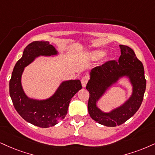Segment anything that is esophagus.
<instances>
[{
    "label": "esophagus",
    "instance_id": "esophagus-1",
    "mask_svg": "<svg viewBox=\"0 0 155 155\" xmlns=\"http://www.w3.org/2000/svg\"><path fill=\"white\" fill-rule=\"evenodd\" d=\"M88 80H89V78L87 76H84V77H83V78L81 79L82 86H83V87H85V86H86L87 82H88Z\"/></svg>",
    "mask_w": 155,
    "mask_h": 155
}]
</instances>
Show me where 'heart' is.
<instances>
[{
	"label": "heart",
	"mask_w": 155,
	"mask_h": 155,
	"mask_svg": "<svg viewBox=\"0 0 155 155\" xmlns=\"http://www.w3.org/2000/svg\"><path fill=\"white\" fill-rule=\"evenodd\" d=\"M106 52L104 51L98 50V51H94L92 52L89 53L88 57L91 60H98V59L101 58L102 57H104Z\"/></svg>",
	"instance_id": "heart-1"
}]
</instances>
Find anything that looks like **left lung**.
Masks as SVG:
<instances>
[{"label":"left lung","instance_id":"8db88e82","mask_svg":"<svg viewBox=\"0 0 155 155\" xmlns=\"http://www.w3.org/2000/svg\"><path fill=\"white\" fill-rule=\"evenodd\" d=\"M121 55L91 70L86 85L90 93L87 108L91 117L98 124L114 127L124 124L135 114L142 104L146 90L144 66L130 47L119 45ZM123 76H128L133 85V93L123 106L110 113H104L96 106L97 101L104 91Z\"/></svg>","mask_w":155,"mask_h":155}]
</instances>
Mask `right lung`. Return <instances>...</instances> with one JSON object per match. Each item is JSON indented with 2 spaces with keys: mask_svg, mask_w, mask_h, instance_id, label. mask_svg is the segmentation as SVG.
I'll use <instances>...</instances> for the list:
<instances>
[{
  "mask_svg": "<svg viewBox=\"0 0 155 155\" xmlns=\"http://www.w3.org/2000/svg\"><path fill=\"white\" fill-rule=\"evenodd\" d=\"M57 51L49 41H33L24 49L21 58L15 64L9 82V93L13 106L25 121L47 128L56 125L65 117L72 97L82 88L79 80L64 81L50 98L37 101L28 98L22 89L21 78L24 68L40 55L50 56Z\"/></svg>",
  "mask_w": 155,
  "mask_h": 155,
  "instance_id": "obj_1",
  "label": "right lung"
}]
</instances>
